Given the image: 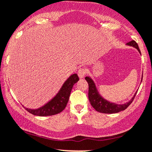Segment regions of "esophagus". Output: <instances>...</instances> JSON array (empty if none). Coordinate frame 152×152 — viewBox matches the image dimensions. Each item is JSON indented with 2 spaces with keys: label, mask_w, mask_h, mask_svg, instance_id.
<instances>
[{
  "label": "esophagus",
  "mask_w": 152,
  "mask_h": 152,
  "mask_svg": "<svg viewBox=\"0 0 152 152\" xmlns=\"http://www.w3.org/2000/svg\"><path fill=\"white\" fill-rule=\"evenodd\" d=\"M85 74H86V70L85 68H80L79 70V71H78V76H79V77L80 79L84 78Z\"/></svg>",
  "instance_id": "obj_1"
}]
</instances>
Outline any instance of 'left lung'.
I'll return each mask as SVG.
<instances>
[{
    "label": "left lung",
    "instance_id": "obj_1",
    "mask_svg": "<svg viewBox=\"0 0 152 152\" xmlns=\"http://www.w3.org/2000/svg\"><path fill=\"white\" fill-rule=\"evenodd\" d=\"M129 46L134 47V48H136L138 51L140 52V53L141 54L140 50L139 49V47L138 45L136 43L135 41H132V42H129V43L126 44ZM85 80L88 82V99H89V101L91 102L92 107L95 109L96 111L100 112V113H118V112L122 111V110H124L132 104V102H133L135 96H136L137 92L135 93V94L134 95V96L132 97V99L130 101H129L128 102L125 103V104H116V103L113 102H110L107 100L104 99L99 94V91L97 90L96 86L95 83L93 81V79H91L89 76H86L85 77Z\"/></svg>",
    "mask_w": 152,
    "mask_h": 152
}]
</instances>
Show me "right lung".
Instances as JSON below:
<instances>
[{
	"instance_id": "obj_1",
	"label": "right lung",
	"mask_w": 152,
	"mask_h": 152,
	"mask_svg": "<svg viewBox=\"0 0 152 152\" xmlns=\"http://www.w3.org/2000/svg\"><path fill=\"white\" fill-rule=\"evenodd\" d=\"M79 79L76 73L71 75L64 82L58 94L47 104L37 109H29L26 107L25 109L33 115L39 116V117L52 116L60 113L65 108L68 102L72 88L74 84L79 81Z\"/></svg>"
}]
</instances>
